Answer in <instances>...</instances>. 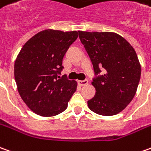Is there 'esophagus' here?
Here are the masks:
<instances>
[{"label": "esophagus", "mask_w": 151, "mask_h": 151, "mask_svg": "<svg viewBox=\"0 0 151 151\" xmlns=\"http://www.w3.org/2000/svg\"><path fill=\"white\" fill-rule=\"evenodd\" d=\"M80 86H86L88 84V80H83V81H78Z\"/></svg>", "instance_id": "esophagus-1"}]
</instances>
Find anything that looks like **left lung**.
<instances>
[{
	"instance_id": "8db88e82",
	"label": "left lung",
	"mask_w": 151,
	"mask_h": 151,
	"mask_svg": "<svg viewBox=\"0 0 151 151\" xmlns=\"http://www.w3.org/2000/svg\"><path fill=\"white\" fill-rule=\"evenodd\" d=\"M79 38L93 65L96 76L91 84L96 95L87 101L91 111L115 115L134 97L141 78V65L134 48L115 32L79 31Z\"/></svg>"
}]
</instances>
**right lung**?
<instances>
[{
  "label": "right lung",
  "mask_w": 151,
  "mask_h": 151,
  "mask_svg": "<svg viewBox=\"0 0 151 151\" xmlns=\"http://www.w3.org/2000/svg\"><path fill=\"white\" fill-rule=\"evenodd\" d=\"M78 37L77 31L46 29L25 43L14 63V78L22 100L43 117L60 114L77 90V82L60 78L63 58Z\"/></svg>",
  "instance_id": "right-lung-1"
}]
</instances>
